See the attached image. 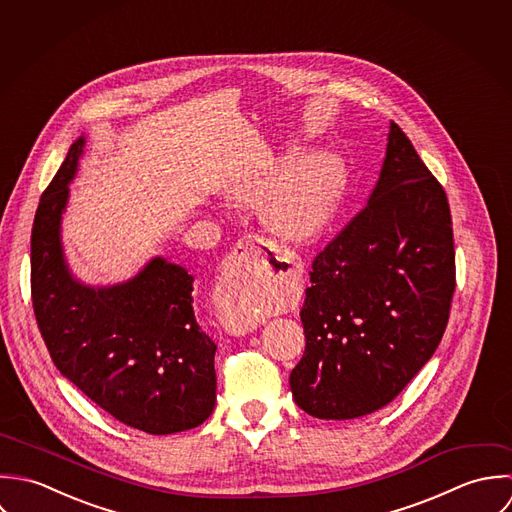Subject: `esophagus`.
<instances>
[{
    "label": "esophagus",
    "mask_w": 512,
    "mask_h": 512,
    "mask_svg": "<svg viewBox=\"0 0 512 512\" xmlns=\"http://www.w3.org/2000/svg\"><path fill=\"white\" fill-rule=\"evenodd\" d=\"M265 259H279L283 261L279 255H277V249L261 239V237H255V235H249L245 239H241L233 251L227 255L223 267H221V277H219V291L223 297L227 299H237L243 295V291L247 289L249 281L253 279L257 267L265 261ZM287 261V259H285ZM291 263V261H287ZM257 328V324L253 322H237V320H229L225 324V330H229L231 334H247V332H253Z\"/></svg>",
    "instance_id": "1"
}]
</instances>
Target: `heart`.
I'll return each instance as SVG.
<instances>
[{
	"mask_svg": "<svg viewBox=\"0 0 512 512\" xmlns=\"http://www.w3.org/2000/svg\"><path fill=\"white\" fill-rule=\"evenodd\" d=\"M299 156V148L273 156L259 170L235 182L231 194L247 200L263 196L261 217L269 231L291 243H312L328 229L340 207L346 172L332 152L310 154L288 171ZM261 312V301H249L239 316L243 322H253Z\"/></svg>",
	"mask_w": 512,
	"mask_h": 512,
	"instance_id": "heart-1",
	"label": "heart"
}]
</instances>
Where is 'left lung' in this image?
<instances>
[{
	"label": "left lung",
	"mask_w": 512,
	"mask_h": 512,
	"mask_svg": "<svg viewBox=\"0 0 512 512\" xmlns=\"http://www.w3.org/2000/svg\"><path fill=\"white\" fill-rule=\"evenodd\" d=\"M308 275L297 406L318 419L388 406L437 350L455 291L447 196L396 122L368 204Z\"/></svg>",
	"instance_id": "1"
}]
</instances>
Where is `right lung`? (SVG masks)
I'll return each mask as SVG.
<instances>
[{"mask_svg": "<svg viewBox=\"0 0 512 512\" xmlns=\"http://www.w3.org/2000/svg\"><path fill=\"white\" fill-rule=\"evenodd\" d=\"M87 138L79 136L31 231V297L57 370L118 421L168 435L198 427L215 406V342L194 312V275L162 255L114 285H87L69 267L63 215Z\"/></svg>", "mask_w": 512, "mask_h": 512, "instance_id": "1", "label": "right lung"}]
</instances>
